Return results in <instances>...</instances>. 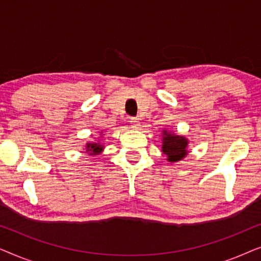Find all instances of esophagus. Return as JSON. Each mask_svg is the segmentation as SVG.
<instances>
[{"instance_id": "1", "label": "esophagus", "mask_w": 261, "mask_h": 261, "mask_svg": "<svg viewBox=\"0 0 261 261\" xmlns=\"http://www.w3.org/2000/svg\"><path fill=\"white\" fill-rule=\"evenodd\" d=\"M129 123L132 128H139V126H140V121H139L138 119H135V117H132V119L129 120Z\"/></svg>"}]
</instances>
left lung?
Here are the masks:
<instances>
[{"instance_id": "left-lung-1", "label": "left lung", "mask_w": 261, "mask_h": 261, "mask_svg": "<svg viewBox=\"0 0 261 261\" xmlns=\"http://www.w3.org/2000/svg\"><path fill=\"white\" fill-rule=\"evenodd\" d=\"M162 137V151L167 156V162H180L188 155L189 140L184 135H178L172 133L171 130L163 129Z\"/></svg>"}]
</instances>
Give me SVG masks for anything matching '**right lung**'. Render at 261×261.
<instances>
[{
    "instance_id": "add662e5",
    "label": "right lung",
    "mask_w": 261,
    "mask_h": 261,
    "mask_svg": "<svg viewBox=\"0 0 261 261\" xmlns=\"http://www.w3.org/2000/svg\"><path fill=\"white\" fill-rule=\"evenodd\" d=\"M103 149H105V146H103L101 141H91V142L89 141L85 144L84 152L88 153L89 155H97V154H101Z\"/></svg>"
}]
</instances>
